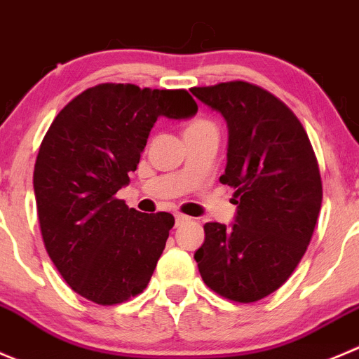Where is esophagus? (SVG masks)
Wrapping results in <instances>:
<instances>
[{
  "instance_id": "34e87169",
  "label": "esophagus",
  "mask_w": 359,
  "mask_h": 359,
  "mask_svg": "<svg viewBox=\"0 0 359 359\" xmlns=\"http://www.w3.org/2000/svg\"><path fill=\"white\" fill-rule=\"evenodd\" d=\"M187 221H189V217H187V215H184V214H175V226L184 224V222H187Z\"/></svg>"
}]
</instances>
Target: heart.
Listing matches in <instances>:
<instances>
[{
    "mask_svg": "<svg viewBox=\"0 0 359 359\" xmlns=\"http://www.w3.org/2000/svg\"><path fill=\"white\" fill-rule=\"evenodd\" d=\"M198 130H215L214 124L208 123V121H196V123L191 124L186 131H198Z\"/></svg>",
    "mask_w": 359,
    "mask_h": 359,
    "instance_id": "heart-1",
    "label": "heart"
}]
</instances>
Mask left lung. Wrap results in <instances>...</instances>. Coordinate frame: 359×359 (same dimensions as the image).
<instances>
[{
    "mask_svg": "<svg viewBox=\"0 0 359 359\" xmlns=\"http://www.w3.org/2000/svg\"><path fill=\"white\" fill-rule=\"evenodd\" d=\"M228 126L221 182L235 189L229 226L207 222L194 252L201 279L229 300L250 304L279 290L307 250L323 184L304 126L280 100L249 82L193 87Z\"/></svg>",
    "mask_w": 359,
    "mask_h": 359,
    "instance_id": "1",
    "label": "left lung"
}]
</instances>
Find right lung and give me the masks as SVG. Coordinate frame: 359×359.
Here are the masks:
<instances>
[{
    "instance_id": "1",
    "label": "right lung",
    "mask_w": 359,
    "mask_h": 359,
    "mask_svg": "<svg viewBox=\"0 0 359 359\" xmlns=\"http://www.w3.org/2000/svg\"><path fill=\"white\" fill-rule=\"evenodd\" d=\"M196 112L184 89L100 83L50 124L34 165L36 212L52 263L80 297L116 305L147 287L175 219L142 214L116 193L130 184L158 117Z\"/></svg>"
}]
</instances>
